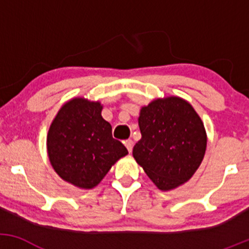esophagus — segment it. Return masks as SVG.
Listing matches in <instances>:
<instances>
[{"mask_svg":"<svg viewBox=\"0 0 249 249\" xmlns=\"http://www.w3.org/2000/svg\"><path fill=\"white\" fill-rule=\"evenodd\" d=\"M124 144H125V146H126L128 152L131 153V151H132V141H131V139H127V141L124 142Z\"/></svg>","mask_w":249,"mask_h":249,"instance_id":"1","label":"esophagus"}]
</instances>
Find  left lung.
<instances>
[{
	"mask_svg": "<svg viewBox=\"0 0 249 249\" xmlns=\"http://www.w3.org/2000/svg\"><path fill=\"white\" fill-rule=\"evenodd\" d=\"M142 139L133 158L157 187L170 191L192 178L204 159L207 136L204 123L180 97L158 98L142 107Z\"/></svg>",
	"mask_w": 249,
	"mask_h": 249,
	"instance_id": "left-lung-1",
	"label": "left lung"
}]
</instances>
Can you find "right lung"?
Wrapping results in <instances>:
<instances>
[{
	"label": "right lung",
	"mask_w": 249,
	"mask_h": 249,
	"mask_svg": "<svg viewBox=\"0 0 249 249\" xmlns=\"http://www.w3.org/2000/svg\"><path fill=\"white\" fill-rule=\"evenodd\" d=\"M102 104L72 98L58 111L47 137L49 160L56 173L76 187L93 188L127 154L113 139L110 123L103 119Z\"/></svg>",
	"instance_id": "obj_1"
}]
</instances>
